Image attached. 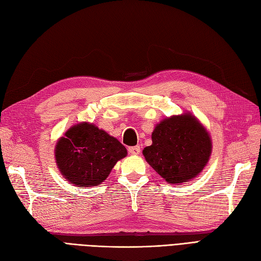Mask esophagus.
<instances>
[{"instance_id": "obj_1", "label": "esophagus", "mask_w": 261, "mask_h": 261, "mask_svg": "<svg viewBox=\"0 0 261 261\" xmlns=\"http://www.w3.org/2000/svg\"><path fill=\"white\" fill-rule=\"evenodd\" d=\"M128 152L130 154H139L140 153V147L139 146H133L128 148Z\"/></svg>"}]
</instances>
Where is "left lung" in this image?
Returning <instances> with one entry per match:
<instances>
[{
	"label": "left lung",
	"instance_id": "obj_1",
	"mask_svg": "<svg viewBox=\"0 0 261 261\" xmlns=\"http://www.w3.org/2000/svg\"><path fill=\"white\" fill-rule=\"evenodd\" d=\"M151 139L152 144L143 150L147 163L173 185L195 178L212 151L207 132L188 113L164 119L152 132Z\"/></svg>",
	"mask_w": 261,
	"mask_h": 261
}]
</instances>
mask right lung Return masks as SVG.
Wrapping results in <instances>:
<instances>
[{"mask_svg": "<svg viewBox=\"0 0 261 261\" xmlns=\"http://www.w3.org/2000/svg\"><path fill=\"white\" fill-rule=\"evenodd\" d=\"M55 150L56 163L63 177L80 187L100 185L117 161L127 154L116 138L89 123L70 128Z\"/></svg>", "mask_w": 261, "mask_h": 261, "instance_id": "add662e5", "label": "right lung"}]
</instances>
